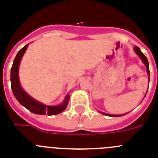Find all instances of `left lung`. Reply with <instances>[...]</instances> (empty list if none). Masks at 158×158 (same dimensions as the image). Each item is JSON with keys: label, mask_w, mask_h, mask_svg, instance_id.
I'll use <instances>...</instances> for the list:
<instances>
[{"label": "left lung", "mask_w": 158, "mask_h": 158, "mask_svg": "<svg viewBox=\"0 0 158 158\" xmlns=\"http://www.w3.org/2000/svg\"><path fill=\"white\" fill-rule=\"evenodd\" d=\"M134 50L136 54L140 57L142 62L144 63V64L147 67V72H148V75H149V62H148V59H147L146 56L143 54L141 51H140V48H139L138 46H134ZM102 114H104V115H106V116H112V117H116V116H124V115H110V114H106L104 112H101Z\"/></svg>", "instance_id": "8db88e82"}]
</instances>
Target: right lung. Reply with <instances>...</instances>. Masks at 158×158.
<instances>
[{
	"instance_id": "add662e5",
	"label": "right lung",
	"mask_w": 158,
	"mask_h": 158,
	"mask_svg": "<svg viewBox=\"0 0 158 158\" xmlns=\"http://www.w3.org/2000/svg\"><path fill=\"white\" fill-rule=\"evenodd\" d=\"M27 47L28 45H26L23 48L21 49L18 51L15 59H14L13 66H12L11 73H10V80H11V88L14 96L20 104L24 106L30 112L34 114H38V115L47 114L48 116H53V115H57V114L60 113L67 108L69 99H70V96L68 95H67L64 102L61 105L47 106L42 104L40 102L37 101L32 97H30L26 91H24V90L21 87L19 77H18V67H19L21 59H22Z\"/></svg>"
}]
</instances>
